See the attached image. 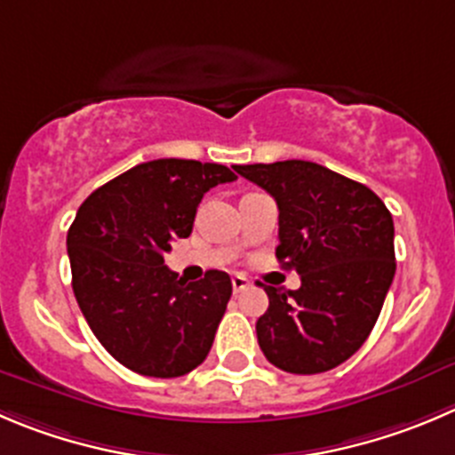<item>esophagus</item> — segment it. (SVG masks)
<instances>
[{"label":"esophagus","mask_w":455,"mask_h":455,"mask_svg":"<svg viewBox=\"0 0 455 455\" xmlns=\"http://www.w3.org/2000/svg\"><path fill=\"white\" fill-rule=\"evenodd\" d=\"M250 285V281L245 279L243 275H235L232 276V290H235V292H243L245 288H248Z\"/></svg>","instance_id":"obj_1"}]
</instances>
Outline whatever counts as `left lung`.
I'll return each instance as SVG.
<instances>
[{"label":"left lung","instance_id":"8db88e82","mask_svg":"<svg viewBox=\"0 0 455 455\" xmlns=\"http://www.w3.org/2000/svg\"><path fill=\"white\" fill-rule=\"evenodd\" d=\"M235 170L276 201V259L301 276L299 290L266 285L263 355L285 373L335 369L371 335L393 283L391 212L366 185L308 160Z\"/></svg>","mask_w":455,"mask_h":455}]
</instances>
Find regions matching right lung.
I'll return each instance as SVG.
<instances>
[{"label": "right lung", "mask_w": 455, "mask_h": 455, "mask_svg": "<svg viewBox=\"0 0 455 455\" xmlns=\"http://www.w3.org/2000/svg\"><path fill=\"white\" fill-rule=\"evenodd\" d=\"M236 180L216 163L158 158L95 189L68 228L73 292L107 353L149 378L203 364L232 297L228 272L189 281L165 266L192 232L203 194Z\"/></svg>", "instance_id": "obj_1"}]
</instances>
